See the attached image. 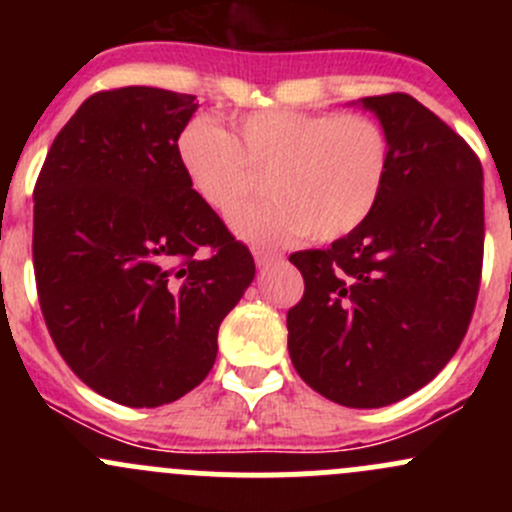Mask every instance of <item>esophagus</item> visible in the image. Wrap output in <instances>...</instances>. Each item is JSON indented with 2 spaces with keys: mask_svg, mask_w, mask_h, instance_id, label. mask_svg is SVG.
Listing matches in <instances>:
<instances>
[{
  "mask_svg": "<svg viewBox=\"0 0 512 512\" xmlns=\"http://www.w3.org/2000/svg\"><path fill=\"white\" fill-rule=\"evenodd\" d=\"M280 260H282V255H277V252L255 250V262H257V267H262V270L270 265H275V262H280Z\"/></svg>",
  "mask_w": 512,
  "mask_h": 512,
  "instance_id": "34e87169",
  "label": "esophagus"
}]
</instances>
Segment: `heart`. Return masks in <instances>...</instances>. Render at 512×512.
<instances>
[{
  "mask_svg": "<svg viewBox=\"0 0 512 512\" xmlns=\"http://www.w3.org/2000/svg\"><path fill=\"white\" fill-rule=\"evenodd\" d=\"M175 153L195 195L225 220L260 195L267 175L272 198L235 220V230L260 245L349 235L374 213L391 168L389 136L376 118L302 108L247 113L232 136L210 118H193Z\"/></svg>",
  "mask_w": 512,
  "mask_h": 512,
  "instance_id": "heart-1",
  "label": "heart"
}]
</instances>
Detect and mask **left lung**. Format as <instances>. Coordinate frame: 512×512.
<instances>
[{
  "label": "left lung",
  "instance_id": "left-lung-1",
  "mask_svg": "<svg viewBox=\"0 0 512 512\" xmlns=\"http://www.w3.org/2000/svg\"><path fill=\"white\" fill-rule=\"evenodd\" d=\"M361 103L389 136V178L354 232L289 255L304 294L287 312V349L329 401L379 409L426 386L466 337L483 270V168L414 96Z\"/></svg>",
  "mask_w": 512,
  "mask_h": 512
}]
</instances>
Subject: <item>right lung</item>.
Here are the masks:
<instances>
[{
    "mask_svg": "<svg viewBox=\"0 0 512 512\" xmlns=\"http://www.w3.org/2000/svg\"><path fill=\"white\" fill-rule=\"evenodd\" d=\"M195 96L98 91L34 185V277L56 349L96 394L153 409L213 369L218 329L255 277L247 245L195 195L175 143Z\"/></svg>",
    "mask_w": 512,
    "mask_h": 512,
    "instance_id": "right-lung-1",
    "label": "right lung"
}]
</instances>
